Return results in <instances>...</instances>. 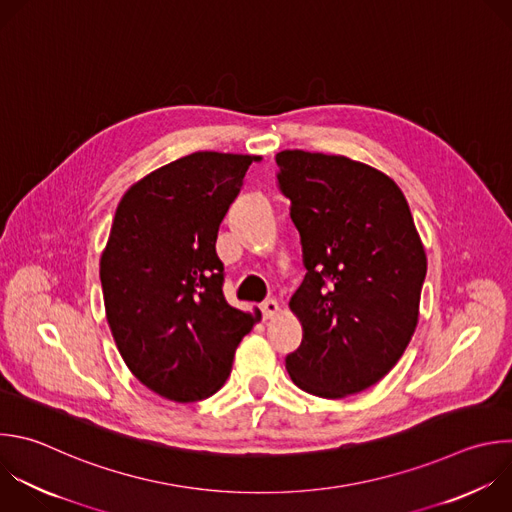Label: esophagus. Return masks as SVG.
I'll list each match as a JSON object with an SVG mask.
<instances>
[{
	"label": "esophagus",
	"mask_w": 512,
	"mask_h": 512,
	"mask_svg": "<svg viewBox=\"0 0 512 512\" xmlns=\"http://www.w3.org/2000/svg\"><path fill=\"white\" fill-rule=\"evenodd\" d=\"M261 311L265 319H273L279 313V303L275 299H267L261 303Z\"/></svg>",
	"instance_id": "1"
}]
</instances>
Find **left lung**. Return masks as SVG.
I'll return each instance as SVG.
<instances>
[{
	"instance_id": "1",
	"label": "left lung",
	"mask_w": 512,
	"mask_h": 512,
	"mask_svg": "<svg viewBox=\"0 0 512 512\" xmlns=\"http://www.w3.org/2000/svg\"><path fill=\"white\" fill-rule=\"evenodd\" d=\"M275 160L307 269L289 301L303 342L285 366L301 390L346 398L380 382L410 344L426 253L406 197L380 170L305 150Z\"/></svg>"
}]
</instances>
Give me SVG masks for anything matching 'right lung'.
<instances>
[{
    "label": "right lung",
    "instance_id": "add662e5",
    "mask_svg": "<svg viewBox=\"0 0 512 512\" xmlns=\"http://www.w3.org/2000/svg\"><path fill=\"white\" fill-rule=\"evenodd\" d=\"M259 156L193 152L132 185L100 259L106 319L134 378L173 402L213 396L257 315L223 293L219 225Z\"/></svg>",
    "mask_w": 512,
    "mask_h": 512
}]
</instances>
